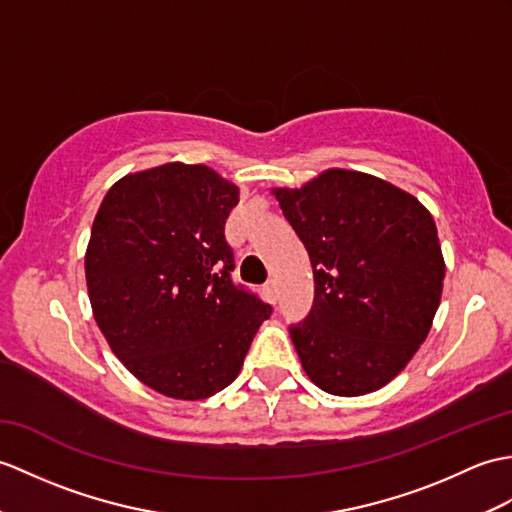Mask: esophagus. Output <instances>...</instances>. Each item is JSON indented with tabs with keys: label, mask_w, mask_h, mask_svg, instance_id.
Masks as SVG:
<instances>
[{
	"label": "esophagus",
	"mask_w": 512,
	"mask_h": 512,
	"mask_svg": "<svg viewBox=\"0 0 512 512\" xmlns=\"http://www.w3.org/2000/svg\"><path fill=\"white\" fill-rule=\"evenodd\" d=\"M266 294H268L270 303L275 305V303H277V285H275V281H272V279L266 283Z\"/></svg>",
	"instance_id": "1"
}]
</instances>
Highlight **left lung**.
Wrapping results in <instances>:
<instances>
[{
    "instance_id": "left-lung-1",
    "label": "left lung",
    "mask_w": 512,
    "mask_h": 512,
    "mask_svg": "<svg viewBox=\"0 0 512 512\" xmlns=\"http://www.w3.org/2000/svg\"><path fill=\"white\" fill-rule=\"evenodd\" d=\"M272 194L314 270L312 312L290 327L307 377L338 397L379 390L419 351L441 303L432 213L382 178L340 168Z\"/></svg>"
}]
</instances>
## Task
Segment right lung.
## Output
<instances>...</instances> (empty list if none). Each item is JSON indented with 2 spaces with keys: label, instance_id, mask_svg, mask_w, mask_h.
<instances>
[{
  "label": "right lung",
  "instance_id": "1",
  "mask_svg": "<svg viewBox=\"0 0 512 512\" xmlns=\"http://www.w3.org/2000/svg\"><path fill=\"white\" fill-rule=\"evenodd\" d=\"M240 189L207 165L165 163L120 178L85 255L93 318L139 382L198 401L240 375L272 307L231 279L224 224Z\"/></svg>",
  "mask_w": 512,
  "mask_h": 512
}]
</instances>
